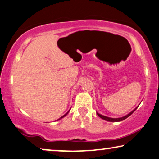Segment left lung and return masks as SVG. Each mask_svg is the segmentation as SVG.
<instances>
[{"instance_id": "obj_1", "label": "left lung", "mask_w": 159, "mask_h": 159, "mask_svg": "<svg viewBox=\"0 0 159 159\" xmlns=\"http://www.w3.org/2000/svg\"><path fill=\"white\" fill-rule=\"evenodd\" d=\"M137 109V108H136ZM136 109H134V111H132V112H131L130 113H129L128 115H126L125 116H124V117L122 118H109V117H107V116H102V115H100V114L97 113V115H98L99 117H100L101 118H102V119H104L105 120H107V121H111V122H117V121H121V120H124V119H126V118H128L129 116L132 115V114L134 113V111Z\"/></svg>"}]
</instances>
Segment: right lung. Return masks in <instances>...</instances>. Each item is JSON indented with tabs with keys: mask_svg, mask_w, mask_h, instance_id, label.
Wrapping results in <instances>:
<instances>
[{
	"mask_svg": "<svg viewBox=\"0 0 159 159\" xmlns=\"http://www.w3.org/2000/svg\"><path fill=\"white\" fill-rule=\"evenodd\" d=\"M67 113H68V112H67V113H66V114H65V115H64V116H62V117H61V118H63V117H64V116H66V115H67Z\"/></svg>",
	"mask_w": 159,
	"mask_h": 159,
	"instance_id": "obj_1",
	"label": "right lung"
}]
</instances>
